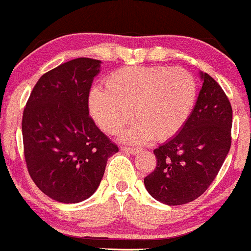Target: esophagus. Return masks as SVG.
<instances>
[{
  "mask_svg": "<svg viewBox=\"0 0 251 251\" xmlns=\"http://www.w3.org/2000/svg\"><path fill=\"white\" fill-rule=\"evenodd\" d=\"M121 150L123 151V152L126 153H130V154H136L137 152H139V148H135V147H126V146H122L121 147Z\"/></svg>",
  "mask_w": 251,
  "mask_h": 251,
  "instance_id": "34e87169",
  "label": "esophagus"
}]
</instances>
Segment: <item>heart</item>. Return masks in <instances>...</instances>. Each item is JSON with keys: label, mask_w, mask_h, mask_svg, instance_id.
Returning a JSON list of instances; mask_svg holds the SVG:
<instances>
[{"label": "heart", "mask_w": 251, "mask_h": 251, "mask_svg": "<svg viewBox=\"0 0 251 251\" xmlns=\"http://www.w3.org/2000/svg\"><path fill=\"white\" fill-rule=\"evenodd\" d=\"M198 83L179 67H126L110 74L104 91L88 98L91 117L105 133L116 135L136 121L125 135L129 142L166 141L182 130L193 111ZM132 111L130 112V110Z\"/></svg>", "instance_id": "obj_1"}]
</instances>
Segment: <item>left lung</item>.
I'll return each mask as SVG.
<instances>
[{
	"mask_svg": "<svg viewBox=\"0 0 251 251\" xmlns=\"http://www.w3.org/2000/svg\"><path fill=\"white\" fill-rule=\"evenodd\" d=\"M202 87L182 130L155 148L157 166L145 177L150 195L177 206L201 196L217 177L231 147L232 107L219 83L200 73Z\"/></svg>",
	"mask_w": 251,
	"mask_h": 251,
	"instance_id": "1",
	"label": "left lung"
}]
</instances>
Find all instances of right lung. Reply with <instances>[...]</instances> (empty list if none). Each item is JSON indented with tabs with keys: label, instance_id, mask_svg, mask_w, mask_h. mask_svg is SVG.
<instances>
[{
	"label": "right lung",
	"instance_id": "obj_1",
	"mask_svg": "<svg viewBox=\"0 0 251 251\" xmlns=\"http://www.w3.org/2000/svg\"><path fill=\"white\" fill-rule=\"evenodd\" d=\"M100 61L80 57L45 73L23 115L24 154L37 187L52 200L77 203L98 189L107 159L118 152L88 115Z\"/></svg>",
	"mask_w": 251,
	"mask_h": 251
}]
</instances>
